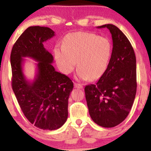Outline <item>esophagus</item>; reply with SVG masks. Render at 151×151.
<instances>
[{
  "label": "esophagus",
  "instance_id": "1",
  "mask_svg": "<svg viewBox=\"0 0 151 151\" xmlns=\"http://www.w3.org/2000/svg\"><path fill=\"white\" fill-rule=\"evenodd\" d=\"M74 87L77 88V89H82V88H83L82 84H78V83H74Z\"/></svg>",
  "mask_w": 151,
  "mask_h": 151
}]
</instances>
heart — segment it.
I'll return each mask as SVG.
<instances>
[{"instance_id":"heart-1","label":"heart","mask_w":151,"mask_h":151,"mask_svg":"<svg viewBox=\"0 0 151 151\" xmlns=\"http://www.w3.org/2000/svg\"><path fill=\"white\" fill-rule=\"evenodd\" d=\"M111 43L106 37L91 32H76L65 36L62 47L54 49L60 72L70 74L77 65V76L82 80H96L108 68L111 56Z\"/></svg>"}]
</instances>
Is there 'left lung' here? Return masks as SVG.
<instances>
[{
	"instance_id": "1",
	"label": "left lung",
	"mask_w": 151,
	"mask_h": 151,
	"mask_svg": "<svg viewBox=\"0 0 151 151\" xmlns=\"http://www.w3.org/2000/svg\"><path fill=\"white\" fill-rule=\"evenodd\" d=\"M111 34L113 50L108 68L94 84L84 88L89 115L104 128L119 125L129 115L136 93V60L126 36L116 26L107 24Z\"/></svg>"
}]
</instances>
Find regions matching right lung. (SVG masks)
I'll use <instances>...</instances> for the list:
<instances>
[{
	"instance_id": "obj_1",
	"label": "right lung",
	"mask_w": 151,
	"mask_h": 151,
	"mask_svg": "<svg viewBox=\"0 0 151 151\" xmlns=\"http://www.w3.org/2000/svg\"><path fill=\"white\" fill-rule=\"evenodd\" d=\"M54 35L49 27L31 26L17 40L10 54L12 88L20 109L31 124L50 131L60 129L67 121L69 96L74 87L70 78L55 71L53 56L44 47L43 43ZM23 57L38 62L32 82L24 75Z\"/></svg>"
}]
</instances>
